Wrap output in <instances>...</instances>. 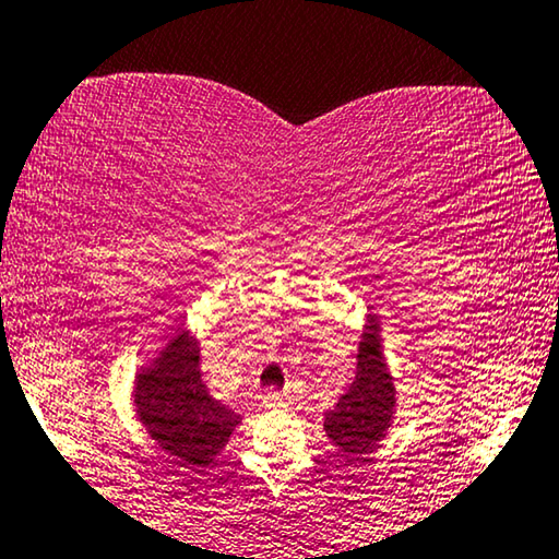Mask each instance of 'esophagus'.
I'll list each match as a JSON object with an SVG mask.
<instances>
[{"mask_svg":"<svg viewBox=\"0 0 559 559\" xmlns=\"http://www.w3.org/2000/svg\"><path fill=\"white\" fill-rule=\"evenodd\" d=\"M290 403V397L286 392H278V390H269L263 395V405L269 407V411H278V407H286Z\"/></svg>","mask_w":559,"mask_h":559,"instance_id":"esophagus-1","label":"esophagus"}]
</instances>
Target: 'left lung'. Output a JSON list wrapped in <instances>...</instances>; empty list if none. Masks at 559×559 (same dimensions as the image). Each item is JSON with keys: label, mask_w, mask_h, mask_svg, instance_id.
Returning a JSON list of instances; mask_svg holds the SVG:
<instances>
[{"label": "left lung", "mask_w": 559, "mask_h": 559, "mask_svg": "<svg viewBox=\"0 0 559 559\" xmlns=\"http://www.w3.org/2000/svg\"><path fill=\"white\" fill-rule=\"evenodd\" d=\"M392 413H395V384L382 357L380 324L369 317L367 332L359 342L355 382L340 397L334 411L324 415V430L340 453L347 459H359L388 433Z\"/></svg>", "instance_id": "obj_1"}]
</instances>
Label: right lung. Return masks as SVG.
<instances>
[{
	"instance_id": "1",
	"label": "right lung",
	"mask_w": 559,
	"mask_h": 559,
	"mask_svg": "<svg viewBox=\"0 0 559 559\" xmlns=\"http://www.w3.org/2000/svg\"><path fill=\"white\" fill-rule=\"evenodd\" d=\"M146 433L182 466H212L240 418L210 395L200 372V344L179 329L133 384Z\"/></svg>"
}]
</instances>
